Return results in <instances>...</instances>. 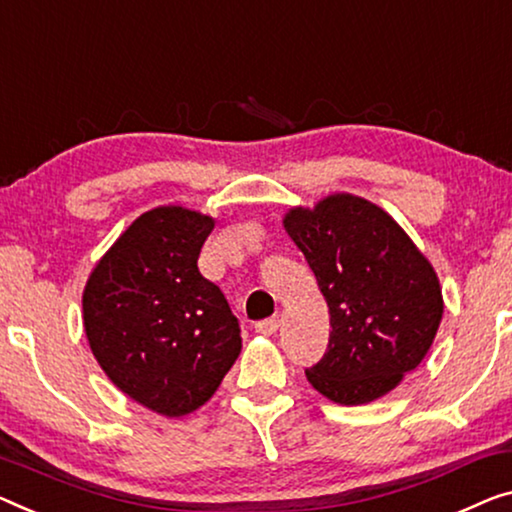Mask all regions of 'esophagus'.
<instances>
[{"instance_id":"esophagus-1","label":"esophagus","mask_w":512,"mask_h":512,"mask_svg":"<svg viewBox=\"0 0 512 512\" xmlns=\"http://www.w3.org/2000/svg\"><path fill=\"white\" fill-rule=\"evenodd\" d=\"M278 326H280V319L278 317H269V319H262V322H257L255 324V331L259 335H273V333L278 331Z\"/></svg>"}]
</instances>
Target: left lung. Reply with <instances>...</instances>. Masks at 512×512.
Returning a JSON list of instances; mask_svg holds the SVG:
<instances>
[{
    "label": "left lung",
    "instance_id": "1",
    "mask_svg": "<svg viewBox=\"0 0 512 512\" xmlns=\"http://www.w3.org/2000/svg\"><path fill=\"white\" fill-rule=\"evenodd\" d=\"M308 259L331 315L329 349L305 370L338 404L384 398L430 352L444 315L437 273L388 213L333 193L282 218Z\"/></svg>",
    "mask_w": 512,
    "mask_h": 512
}]
</instances>
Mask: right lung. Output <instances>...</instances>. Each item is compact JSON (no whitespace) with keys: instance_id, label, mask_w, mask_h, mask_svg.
<instances>
[{"instance_id":"obj_1","label":"right lung","mask_w":512,"mask_h":512,"mask_svg":"<svg viewBox=\"0 0 512 512\" xmlns=\"http://www.w3.org/2000/svg\"><path fill=\"white\" fill-rule=\"evenodd\" d=\"M216 220L186 207L135 218L91 271L82 319L105 375L160 416L193 414L241 354L239 319L197 269Z\"/></svg>"}]
</instances>
